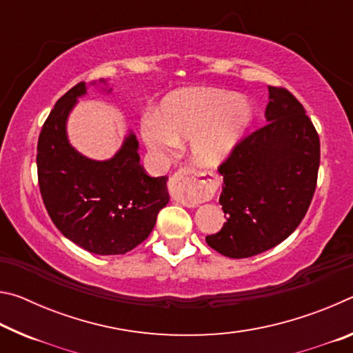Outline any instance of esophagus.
<instances>
[{
  "label": "esophagus",
  "instance_id": "obj_1",
  "mask_svg": "<svg viewBox=\"0 0 353 353\" xmlns=\"http://www.w3.org/2000/svg\"><path fill=\"white\" fill-rule=\"evenodd\" d=\"M199 172L183 168L170 179V193L172 199L187 207H194L210 196V185L201 181Z\"/></svg>",
  "mask_w": 353,
  "mask_h": 353
}]
</instances>
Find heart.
Here are the masks:
<instances>
[{
  "mask_svg": "<svg viewBox=\"0 0 353 353\" xmlns=\"http://www.w3.org/2000/svg\"><path fill=\"white\" fill-rule=\"evenodd\" d=\"M252 119V107L243 98L213 88H182L166 97L159 115L149 113L140 124L146 148L159 160L168 159L188 140L196 163L216 166L229 157Z\"/></svg>",
  "mask_w": 353,
  "mask_h": 353,
  "instance_id": "1",
  "label": "heart"
}]
</instances>
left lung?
<instances>
[{"instance_id": "8db88e82", "label": "left lung", "mask_w": 353, "mask_h": 353, "mask_svg": "<svg viewBox=\"0 0 353 353\" xmlns=\"http://www.w3.org/2000/svg\"><path fill=\"white\" fill-rule=\"evenodd\" d=\"M268 90V124L219 166L227 221L205 241L229 259L259 255L286 240L305 216L318 181L319 137L305 109L285 88Z\"/></svg>"}]
</instances>
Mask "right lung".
I'll list each match as a JSON object with an SVG mask.
<instances>
[{"instance_id": "right-lung-1", "label": "right lung", "mask_w": 353, "mask_h": 353, "mask_svg": "<svg viewBox=\"0 0 353 353\" xmlns=\"http://www.w3.org/2000/svg\"><path fill=\"white\" fill-rule=\"evenodd\" d=\"M88 87L110 93L104 79L79 82L57 101L41 128L37 171L41 199L65 238L97 255H121L151 234L170 202L168 177L148 176L140 165L132 130L107 160H94L71 146L67 123Z\"/></svg>"}]
</instances>
